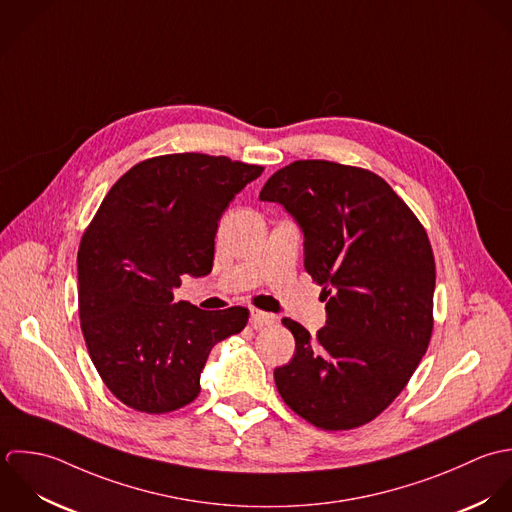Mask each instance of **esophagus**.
Segmentation results:
<instances>
[{
    "instance_id": "esophagus-1",
    "label": "esophagus",
    "mask_w": 512,
    "mask_h": 512,
    "mask_svg": "<svg viewBox=\"0 0 512 512\" xmlns=\"http://www.w3.org/2000/svg\"><path fill=\"white\" fill-rule=\"evenodd\" d=\"M276 322V316L274 314H268V312H262V310H250V324L258 330V328H264V326H272Z\"/></svg>"
}]
</instances>
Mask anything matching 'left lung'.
I'll list each match as a JSON object with an SVG mask.
<instances>
[{
    "instance_id": "left-lung-1",
    "label": "left lung",
    "mask_w": 512,
    "mask_h": 512,
    "mask_svg": "<svg viewBox=\"0 0 512 512\" xmlns=\"http://www.w3.org/2000/svg\"><path fill=\"white\" fill-rule=\"evenodd\" d=\"M260 200L278 202L304 234V268L322 286L326 326L294 334L274 369L286 405L326 431L375 419L403 391L433 332L435 260L425 228L377 174L330 161L274 172Z\"/></svg>"
}]
</instances>
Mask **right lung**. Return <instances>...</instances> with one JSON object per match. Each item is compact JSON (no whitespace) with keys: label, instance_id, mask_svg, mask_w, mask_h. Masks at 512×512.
Segmentation results:
<instances>
[{"label":"right lung","instance_id":"right-lung-1","mask_svg":"<svg viewBox=\"0 0 512 512\" xmlns=\"http://www.w3.org/2000/svg\"><path fill=\"white\" fill-rule=\"evenodd\" d=\"M262 167L178 153L143 161L103 198L77 252L79 318L109 391L145 413L196 399L218 341L240 334L248 310L204 312L174 302L182 276H208L218 222Z\"/></svg>","mask_w":512,"mask_h":512}]
</instances>
